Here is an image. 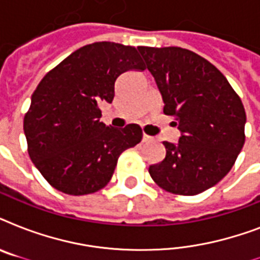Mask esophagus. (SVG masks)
Returning <instances> with one entry per match:
<instances>
[{
    "label": "esophagus",
    "instance_id": "obj_1",
    "mask_svg": "<svg viewBox=\"0 0 260 260\" xmlns=\"http://www.w3.org/2000/svg\"><path fill=\"white\" fill-rule=\"evenodd\" d=\"M143 142H152V138H151V136H148V135H143Z\"/></svg>",
    "mask_w": 260,
    "mask_h": 260
}]
</instances>
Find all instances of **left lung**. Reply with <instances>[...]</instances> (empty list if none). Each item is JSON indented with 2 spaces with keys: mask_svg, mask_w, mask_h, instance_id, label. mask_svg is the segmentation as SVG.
Wrapping results in <instances>:
<instances>
[{
  "mask_svg": "<svg viewBox=\"0 0 260 260\" xmlns=\"http://www.w3.org/2000/svg\"><path fill=\"white\" fill-rule=\"evenodd\" d=\"M174 116L178 143L163 142L166 158L148 171L162 189L196 196L221 181L240 154L246 110L226 78L206 59L181 47H138Z\"/></svg>",
  "mask_w": 260,
  "mask_h": 260,
  "instance_id": "8db88e82",
  "label": "left lung"
}]
</instances>
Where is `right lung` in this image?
Returning a JSON list of instances; mask_svg holds the SVG:
<instances>
[{
	"mask_svg": "<svg viewBox=\"0 0 260 260\" xmlns=\"http://www.w3.org/2000/svg\"><path fill=\"white\" fill-rule=\"evenodd\" d=\"M138 50L118 43L81 47L47 73L24 117L28 152L47 182L71 196L108 185L118 156L142 142L138 124L117 129L100 121L112 102L114 82L128 70H144Z\"/></svg>",
	"mask_w": 260,
	"mask_h": 260,
	"instance_id": "obj_1",
	"label": "right lung"
}]
</instances>
